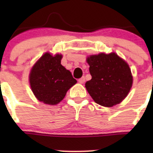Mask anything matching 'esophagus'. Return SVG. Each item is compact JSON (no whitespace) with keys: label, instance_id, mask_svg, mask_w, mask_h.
<instances>
[{"label":"esophagus","instance_id":"obj_1","mask_svg":"<svg viewBox=\"0 0 153 153\" xmlns=\"http://www.w3.org/2000/svg\"><path fill=\"white\" fill-rule=\"evenodd\" d=\"M78 81H79V83H84L85 81H86V79H85L84 76H83V77H81L80 79H78Z\"/></svg>","mask_w":153,"mask_h":153}]
</instances>
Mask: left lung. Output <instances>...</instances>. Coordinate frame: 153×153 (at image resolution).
Masks as SVG:
<instances>
[{"instance_id":"left-lung-1","label":"left lung","mask_w":153,"mask_h":153,"mask_svg":"<svg viewBox=\"0 0 153 153\" xmlns=\"http://www.w3.org/2000/svg\"><path fill=\"white\" fill-rule=\"evenodd\" d=\"M92 79L85 84L97 104L111 107L122 102L132 84L129 65L115 53H100L87 58Z\"/></svg>"}]
</instances>
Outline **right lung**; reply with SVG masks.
I'll list each match as a JSON object with an SVG mask.
<instances>
[{
  "mask_svg": "<svg viewBox=\"0 0 153 153\" xmlns=\"http://www.w3.org/2000/svg\"><path fill=\"white\" fill-rule=\"evenodd\" d=\"M62 55L52 56L46 53L31 69L30 83L38 100L55 105L64 98L67 90L76 80L68 70L61 65Z\"/></svg>",
  "mask_w": 153,
  "mask_h": 153,
  "instance_id": "obj_1",
  "label": "right lung"
}]
</instances>
